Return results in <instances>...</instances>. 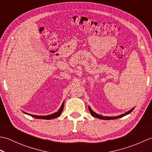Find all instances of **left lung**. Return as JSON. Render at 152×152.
<instances>
[{
    "label": "left lung",
    "instance_id": "1",
    "mask_svg": "<svg viewBox=\"0 0 152 152\" xmlns=\"http://www.w3.org/2000/svg\"><path fill=\"white\" fill-rule=\"evenodd\" d=\"M88 108H89V110L90 113H91V114L93 116V117L99 118V119H105V120H110V119H115L122 118V117H124V116H125L126 115L130 114V113L134 109V108H133L131 110H129L128 112H125V114H123L119 115L118 116H114V117H109V116H102V115H99L98 114H96V113H95V112H93L91 108H90V106H88Z\"/></svg>",
    "mask_w": 152,
    "mask_h": 152
}]
</instances>
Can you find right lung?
Listing matches in <instances>:
<instances>
[{
	"instance_id": "obj_1",
	"label": "right lung",
	"mask_w": 152,
	"mask_h": 152,
	"mask_svg": "<svg viewBox=\"0 0 152 152\" xmlns=\"http://www.w3.org/2000/svg\"><path fill=\"white\" fill-rule=\"evenodd\" d=\"M63 107H64V102H63L62 105H61V108L59 109V110L57 112L53 113L52 114H50V115H33V114H28V113H26L25 112H23L25 114H27V115H29L32 117H33L34 118H37V119H55L57 117H59V116L61 115V112H63Z\"/></svg>"
}]
</instances>
